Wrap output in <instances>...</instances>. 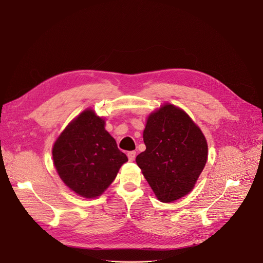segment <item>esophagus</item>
<instances>
[{
	"label": "esophagus",
	"instance_id": "34e87169",
	"mask_svg": "<svg viewBox=\"0 0 263 263\" xmlns=\"http://www.w3.org/2000/svg\"><path fill=\"white\" fill-rule=\"evenodd\" d=\"M127 156H128V158H129V161H134V160H135V157H136V152H134V151L128 152Z\"/></svg>",
	"mask_w": 263,
	"mask_h": 263
}]
</instances>
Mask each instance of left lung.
I'll use <instances>...</instances> for the list:
<instances>
[{
    "label": "left lung",
    "mask_w": 263,
    "mask_h": 263,
    "mask_svg": "<svg viewBox=\"0 0 263 263\" xmlns=\"http://www.w3.org/2000/svg\"><path fill=\"white\" fill-rule=\"evenodd\" d=\"M143 141L146 148L136 163L158 200L170 203L191 193L208 153L205 136L192 119L166 104L148 117Z\"/></svg>",
    "instance_id": "1"
}]
</instances>
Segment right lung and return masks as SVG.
<instances>
[{"label":"right lung","instance_id":"add662e5","mask_svg":"<svg viewBox=\"0 0 263 263\" xmlns=\"http://www.w3.org/2000/svg\"><path fill=\"white\" fill-rule=\"evenodd\" d=\"M104 125L92 110L83 111L64 129L52 152L61 180L88 199L102 195L128 161Z\"/></svg>","mask_w":263,"mask_h":263}]
</instances>
